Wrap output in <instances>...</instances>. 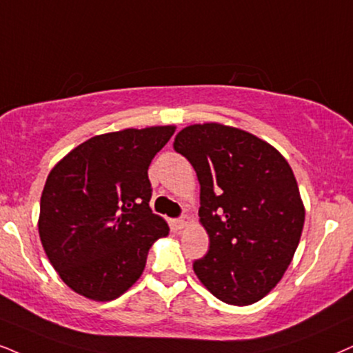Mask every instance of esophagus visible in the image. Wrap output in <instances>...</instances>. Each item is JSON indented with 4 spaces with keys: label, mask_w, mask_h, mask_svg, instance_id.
I'll return each mask as SVG.
<instances>
[{
    "label": "esophagus",
    "mask_w": 353,
    "mask_h": 353,
    "mask_svg": "<svg viewBox=\"0 0 353 353\" xmlns=\"http://www.w3.org/2000/svg\"><path fill=\"white\" fill-rule=\"evenodd\" d=\"M174 225H176V228H179V230L185 228V226L190 225V218L189 216H182V218H179V220L174 221Z\"/></svg>",
    "instance_id": "esophagus-1"
}]
</instances>
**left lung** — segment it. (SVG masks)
<instances>
[{"mask_svg": "<svg viewBox=\"0 0 353 353\" xmlns=\"http://www.w3.org/2000/svg\"><path fill=\"white\" fill-rule=\"evenodd\" d=\"M200 182V223L210 249L194 272L218 300L248 306L282 280L300 243L305 205L279 150L252 133L194 123L174 138Z\"/></svg>", "mask_w": 353, "mask_h": 353, "instance_id": "obj_1", "label": "left lung"}]
</instances>
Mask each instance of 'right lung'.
<instances>
[{
	"label": "right lung",
	"mask_w": 353,
	"mask_h": 353,
	"mask_svg": "<svg viewBox=\"0 0 353 353\" xmlns=\"http://www.w3.org/2000/svg\"><path fill=\"white\" fill-rule=\"evenodd\" d=\"M174 125L104 133L71 150L48 174L39 234L53 269L94 301L123 295L140 279L169 226L150 208L148 168Z\"/></svg>",
	"instance_id": "right-lung-1"
}]
</instances>
